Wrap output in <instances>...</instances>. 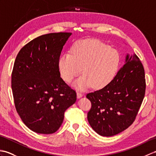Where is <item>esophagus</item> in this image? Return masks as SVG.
<instances>
[{"instance_id":"1","label":"esophagus","mask_w":156,"mask_h":156,"mask_svg":"<svg viewBox=\"0 0 156 156\" xmlns=\"http://www.w3.org/2000/svg\"><path fill=\"white\" fill-rule=\"evenodd\" d=\"M82 96H83V94H82V92H77V97H78V98H81Z\"/></svg>"}]
</instances>
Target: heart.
<instances>
[{"instance_id":"heart-1","label":"heart","mask_w":156,"mask_h":156,"mask_svg":"<svg viewBox=\"0 0 156 156\" xmlns=\"http://www.w3.org/2000/svg\"><path fill=\"white\" fill-rule=\"evenodd\" d=\"M119 55L117 51L107 45L94 39L76 42L71 54L66 53L59 59L58 68L63 80L70 82L82 74L74 85L80 90L92 86L101 89L114 78L119 66Z\"/></svg>"}]
</instances>
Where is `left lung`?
Masks as SVG:
<instances>
[{
	"mask_svg": "<svg viewBox=\"0 0 156 156\" xmlns=\"http://www.w3.org/2000/svg\"><path fill=\"white\" fill-rule=\"evenodd\" d=\"M145 71L137 55L126 56L125 64L107 87L87 94L91 102L88 121L102 136L111 137L134 122L145 92Z\"/></svg>",
	"mask_w": 156,
	"mask_h": 156,
	"instance_id": "8db88e82",
	"label": "left lung"
}]
</instances>
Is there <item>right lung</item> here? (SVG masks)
I'll return each instance as SVG.
<instances>
[{
    "mask_svg": "<svg viewBox=\"0 0 156 156\" xmlns=\"http://www.w3.org/2000/svg\"><path fill=\"white\" fill-rule=\"evenodd\" d=\"M72 33H52L33 39L17 54L11 87L16 112L33 131L51 134L60 127L76 92L60 77L58 61Z\"/></svg>",
    "mask_w": 156,
    "mask_h": 156,
    "instance_id": "obj_1",
    "label": "right lung"
}]
</instances>
